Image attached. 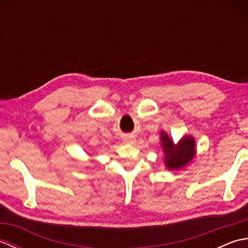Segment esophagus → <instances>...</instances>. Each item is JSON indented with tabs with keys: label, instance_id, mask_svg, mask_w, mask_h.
<instances>
[{
	"label": "esophagus",
	"instance_id": "esophagus-1",
	"mask_svg": "<svg viewBox=\"0 0 248 248\" xmlns=\"http://www.w3.org/2000/svg\"><path fill=\"white\" fill-rule=\"evenodd\" d=\"M128 143H130V144H133V140H129Z\"/></svg>",
	"mask_w": 248,
	"mask_h": 248
}]
</instances>
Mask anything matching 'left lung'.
I'll return each mask as SVG.
<instances>
[{
  "label": "left lung",
  "mask_w": 248,
  "mask_h": 248,
  "mask_svg": "<svg viewBox=\"0 0 248 248\" xmlns=\"http://www.w3.org/2000/svg\"><path fill=\"white\" fill-rule=\"evenodd\" d=\"M162 147L164 149L165 164L170 170H180L188 164L195 155V141L193 138H184L178 145L168 138L164 132L161 133Z\"/></svg>",
  "instance_id": "obj_1"
}]
</instances>
